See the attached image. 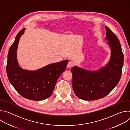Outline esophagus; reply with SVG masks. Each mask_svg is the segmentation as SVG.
<instances>
[{"instance_id": "obj_1", "label": "esophagus", "mask_w": 130, "mask_h": 130, "mask_svg": "<svg viewBox=\"0 0 130 130\" xmlns=\"http://www.w3.org/2000/svg\"><path fill=\"white\" fill-rule=\"evenodd\" d=\"M73 66V63L71 61H69L67 64V67L68 68H71V67H72Z\"/></svg>"}]
</instances>
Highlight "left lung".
I'll list each match as a JSON object with an SVG mask.
<instances>
[{"label": "left lung", "mask_w": 130, "mask_h": 130, "mask_svg": "<svg viewBox=\"0 0 130 130\" xmlns=\"http://www.w3.org/2000/svg\"><path fill=\"white\" fill-rule=\"evenodd\" d=\"M106 40L111 49L109 62L97 71L75 66L71 68L72 87L75 95L84 100H95L109 94L118 84L122 73L123 54L116 35L107 27Z\"/></svg>", "instance_id": "left-lung-1"}]
</instances>
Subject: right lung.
<instances>
[{
	"label": "right lung",
	"mask_w": 130,
	"mask_h": 130,
	"mask_svg": "<svg viewBox=\"0 0 130 130\" xmlns=\"http://www.w3.org/2000/svg\"><path fill=\"white\" fill-rule=\"evenodd\" d=\"M25 30L23 29L17 34L9 49L7 76L11 84L23 97L34 101L45 100L52 95L59 78L65 70L68 61L51 64L35 71L22 69L17 62V49Z\"/></svg>",
	"instance_id": "1"
}]
</instances>
